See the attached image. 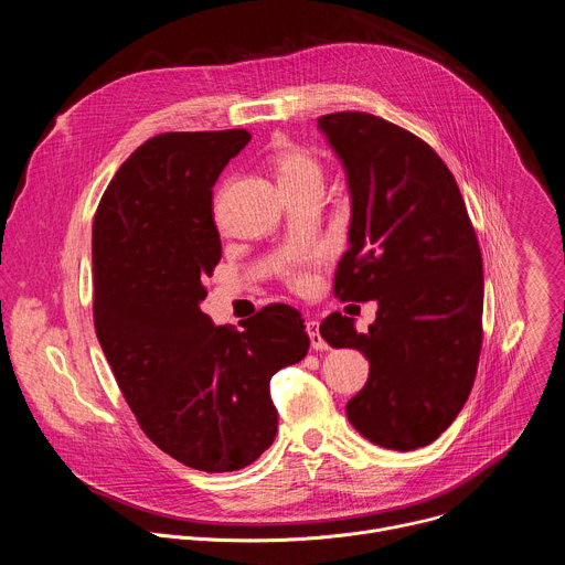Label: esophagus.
I'll use <instances>...</instances> for the list:
<instances>
[{"mask_svg": "<svg viewBox=\"0 0 565 565\" xmlns=\"http://www.w3.org/2000/svg\"><path fill=\"white\" fill-rule=\"evenodd\" d=\"M306 333H308L310 347H312L315 351H324V349H327L324 338L319 335V321H317V319H308V321H306Z\"/></svg>", "mask_w": 565, "mask_h": 565, "instance_id": "obj_1", "label": "esophagus"}]
</instances>
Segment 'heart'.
<instances>
[{
  "label": "heart",
  "mask_w": 565,
  "mask_h": 565,
  "mask_svg": "<svg viewBox=\"0 0 565 565\" xmlns=\"http://www.w3.org/2000/svg\"><path fill=\"white\" fill-rule=\"evenodd\" d=\"M273 163L277 168V179H279V185L281 190H297L301 185H308V183H321V168L317 163V158L312 153H308L306 149L301 147H295V145H284L279 147L275 153H273ZM315 259H303L299 264H295L292 268H288L286 277L290 281L292 288L301 290L308 286L310 277L306 273V266L312 264Z\"/></svg>",
  "instance_id": "1"
}]
</instances>
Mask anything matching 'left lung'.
Here are the masks:
<instances>
[{"mask_svg":"<svg viewBox=\"0 0 565 565\" xmlns=\"http://www.w3.org/2000/svg\"><path fill=\"white\" fill-rule=\"evenodd\" d=\"M351 192L349 250L335 273L342 301H377L358 333L342 312L321 321L333 349L369 360L349 423L373 445L409 451L460 414L482 344V257L458 183L418 136L364 111L321 116Z\"/></svg>","mask_w":565,"mask_h":565,"instance_id":"left-lung-1","label":"left lung"}]
</instances>
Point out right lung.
I'll return each mask as SVG.
<instances>
[{
	"instance_id": "obj_1",
	"label": "right lung",
	"mask_w": 565,
	"mask_h": 565,
	"mask_svg": "<svg viewBox=\"0 0 565 565\" xmlns=\"http://www.w3.org/2000/svg\"><path fill=\"white\" fill-rule=\"evenodd\" d=\"M246 129L170 131L140 145L94 216V324L147 438L179 462L234 471L277 436L270 377L306 358L301 312L270 303L244 331L201 310L221 259L212 188Z\"/></svg>"
}]
</instances>
